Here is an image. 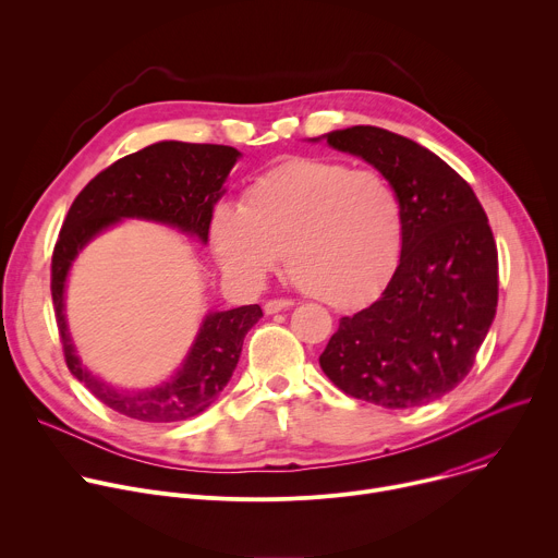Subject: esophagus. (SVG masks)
<instances>
[{
    "label": "esophagus",
    "mask_w": 558,
    "mask_h": 558,
    "mask_svg": "<svg viewBox=\"0 0 558 558\" xmlns=\"http://www.w3.org/2000/svg\"><path fill=\"white\" fill-rule=\"evenodd\" d=\"M295 302L293 300H269L265 302V313L267 315H274L278 311H284V308H291Z\"/></svg>",
    "instance_id": "obj_1"
}]
</instances>
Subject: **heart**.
Here are the masks:
<instances>
[{
  "instance_id": "1",
  "label": "heart",
  "mask_w": 558,
  "mask_h": 558,
  "mask_svg": "<svg viewBox=\"0 0 558 558\" xmlns=\"http://www.w3.org/2000/svg\"><path fill=\"white\" fill-rule=\"evenodd\" d=\"M211 245L238 280L260 282L287 256L304 293L353 308L375 298L400 265L404 207L375 168L289 158L245 190L241 207H216Z\"/></svg>"
}]
</instances>
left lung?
I'll return each mask as SVG.
<instances>
[{
  "label": "left lung",
  "instance_id": "left-lung-1",
  "mask_svg": "<svg viewBox=\"0 0 558 558\" xmlns=\"http://www.w3.org/2000/svg\"><path fill=\"white\" fill-rule=\"evenodd\" d=\"M325 138L395 185L404 247L381 295L342 317L320 366L355 400L424 407L470 373L495 320L499 260L488 216L448 163L407 136L353 125Z\"/></svg>",
  "mask_w": 558,
  "mask_h": 558
}]
</instances>
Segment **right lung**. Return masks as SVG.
Listing matches in <instances>:
<instances>
[{
    "instance_id": "obj_1",
    "label": "right lung",
    "mask_w": 558,
    "mask_h": 558,
    "mask_svg": "<svg viewBox=\"0 0 558 558\" xmlns=\"http://www.w3.org/2000/svg\"><path fill=\"white\" fill-rule=\"evenodd\" d=\"M241 151L229 145L158 141L97 174L63 220L52 252V304L70 373L112 411L138 422H183L207 411L233 375L247 331L263 317L258 304L209 311L177 368L156 386L119 388L93 375L76 355L65 323V282L72 263L99 233L123 218L174 227L207 245L214 205Z\"/></svg>"
}]
</instances>
